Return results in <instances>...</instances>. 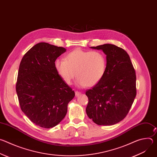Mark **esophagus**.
<instances>
[{
	"label": "esophagus",
	"instance_id": "esophagus-1",
	"mask_svg": "<svg viewBox=\"0 0 157 157\" xmlns=\"http://www.w3.org/2000/svg\"><path fill=\"white\" fill-rule=\"evenodd\" d=\"M81 94V92H79V91H76V92H75V95H76V97L79 96Z\"/></svg>",
	"mask_w": 157,
	"mask_h": 157
}]
</instances>
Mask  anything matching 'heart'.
Masks as SVG:
<instances>
[{
    "label": "heart",
    "mask_w": 157,
    "mask_h": 157,
    "mask_svg": "<svg viewBox=\"0 0 157 157\" xmlns=\"http://www.w3.org/2000/svg\"><path fill=\"white\" fill-rule=\"evenodd\" d=\"M106 65L105 56L101 52L79 48L67 54L65 59L55 61L56 71L67 84H71L76 73L77 84L81 87L97 84L105 74Z\"/></svg>",
    "instance_id": "obj_1"
}]
</instances>
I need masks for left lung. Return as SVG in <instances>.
I'll return each instance as SVG.
<instances>
[{
  "label": "left lung",
  "mask_w": 157,
  "mask_h": 157,
  "mask_svg": "<svg viewBox=\"0 0 157 157\" xmlns=\"http://www.w3.org/2000/svg\"><path fill=\"white\" fill-rule=\"evenodd\" d=\"M106 55V70L101 80L86 91V114L98 125H112L127 115L136 96V75L129 55L114 44L91 47Z\"/></svg>",
  "instance_id": "1"
}]
</instances>
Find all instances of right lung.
Wrapping results in <instances>:
<instances>
[{
  "label": "right lung",
  "mask_w": 157,
  "mask_h": 157,
  "mask_svg": "<svg viewBox=\"0 0 157 157\" xmlns=\"http://www.w3.org/2000/svg\"><path fill=\"white\" fill-rule=\"evenodd\" d=\"M65 52L63 47L39 43L25 54L19 66L16 91L20 108L43 128L58 125L75 96L55 68V60Z\"/></svg>",
  "instance_id": "add662e5"
}]
</instances>
